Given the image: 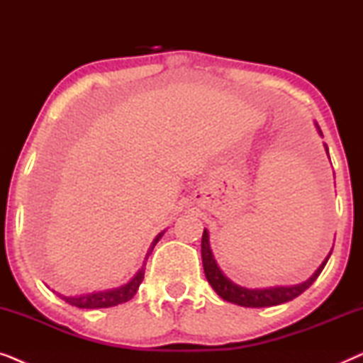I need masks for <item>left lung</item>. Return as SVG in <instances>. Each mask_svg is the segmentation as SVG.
I'll return each instance as SVG.
<instances>
[{
	"label": "left lung",
	"mask_w": 363,
	"mask_h": 363,
	"mask_svg": "<svg viewBox=\"0 0 363 363\" xmlns=\"http://www.w3.org/2000/svg\"><path fill=\"white\" fill-rule=\"evenodd\" d=\"M317 132L322 135L320 127L317 125ZM325 147L327 155H329V148ZM332 255V251L329 252V256L325 257L324 262L319 266L314 274H312L309 279L301 282V284L296 286H274V287H262V289H247V287L238 286L236 282H233L230 277H226L223 274V271L218 266V262L213 256L211 246H210V235L208 231H203L201 236V259H203V269H205V276L208 282H210L213 289L216 291V294L225 299L228 302H233V304L242 306V307H271V306H279L284 304V302H289L292 299H296L297 296H301L306 289H309L312 282H314L319 274L324 269V266L329 261V257Z\"/></svg>",
	"instance_id": "obj_1"
}]
</instances>
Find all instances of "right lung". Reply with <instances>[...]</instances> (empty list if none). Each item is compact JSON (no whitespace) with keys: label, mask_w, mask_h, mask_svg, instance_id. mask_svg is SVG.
Instances as JSON below:
<instances>
[{"label":"right lung","mask_w":363,"mask_h":363,"mask_svg":"<svg viewBox=\"0 0 363 363\" xmlns=\"http://www.w3.org/2000/svg\"><path fill=\"white\" fill-rule=\"evenodd\" d=\"M163 233L165 231H162L160 235L153 240L150 251L147 252V257L150 256L153 247H155L158 241H160ZM143 274H145V262H143L142 269L138 271L135 276H133V279L128 281L127 284H123L121 287H113V289L99 291V292H89V294H82V296H62V294H57V296L61 297L62 301H66L67 304L76 306V307H79V309H104V307H113V306L123 304V302L130 301L132 297L135 296V292L138 291V286H140L143 281Z\"/></svg>","instance_id":"obj_1"}]
</instances>
